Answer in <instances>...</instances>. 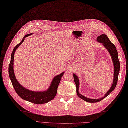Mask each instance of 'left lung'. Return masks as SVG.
Returning a JSON list of instances; mask_svg holds the SVG:
<instances>
[{"instance_id": "obj_1", "label": "left lung", "mask_w": 128, "mask_h": 128, "mask_svg": "<svg viewBox=\"0 0 128 128\" xmlns=\"http://www.w3.org/2000/svg\"><path fill=\"white\" fill-rule=\"evenodd\" d=\"M96 40L98 41L99 43H102L103 46L106 48L109 54L111 56V57L112 58L113 64L114 66V74H113V83L111 87V88L108 90V92L105 94L104 96L102 98H98V99H91L85 97V96H83L82 95L80 94L79 92V78L78 76L76 74H73L74 75V79L75 84L76 85V92L77 94L79 96V98H80L82 100H84L86 102H90V103H95L100 102L101 100H102L105 98H106L108 96L111 92L115 89V88L116 86V84L118 80V74H119L120 72V62L118 60V51L116 50V46H114L113 44L110 41L108 38L107 36L105 34H101L100 36L97 38Z\"/></svg>"}]
</instances>
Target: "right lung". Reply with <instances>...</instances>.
Instances as JSON below:
<instances>
[{"instance_id":"1","label":"right lung","mask_w":128,"mask_h":128,"mask_svg":"<svg viewBox=\"0 0 128 128\" xmlns=\"http://www.w3.org/2000/svg\"><path fill=\"white\" fill-rule=\"evenodd\" d=\"M32 34L33 33H30L25 36L20 42L16 45L13 49L11 54L10 62L9 64V76H10L13 87L16 93L18 95L20 98L34 104H44L48 103L54 98L56 94L57 89H58L61 77L63 76L64 72H62L57 76H56L53 79L48 89L43 92H34L28 90L22 86L18 82L15 76L14 71V57L15 52L17 48L24 42L25 38Z\"/></svg>"}]
</instances>
